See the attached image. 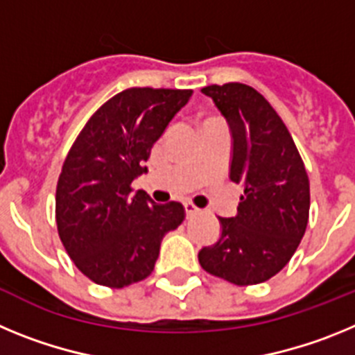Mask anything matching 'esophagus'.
Masks as SVG:
<instances>
[{
  "mask_svg": "<svg viewBox=\"0 0 355 355\" xmlns=\"http://www.w3.org/2000/svg\"><path fill=\"white\" fill-rule=\"evenodd\" d=\"M184 211H187V216L190 218V216H196L200 209L197 206H193L192 202H184Z\"/></svg>",
  "mask_w": 355,
  "mask_h": 355,
  "instance_id": "obj_1",
  "label": "esophagus"
}]
</instances>
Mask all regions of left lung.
Instances as JSON below:
<instances>
[{
    "instance_id": "left-lung-1",
    "label": "left lung",
    "mask_w": 355,
    "mask_h": 355,
    "mask_svg": "<svg viewBox=\"0 0 355 355\" xmlns=\"http://www.w3.org/2000/svg\"><path fill=\"white\" fill-rule=\"evenodd\" d=\"M227 122L229 178L241 184L238 213L218 216L220 238L199 250L206 272L238 286L265 283L284 268L306 233L309 180L290 131L265 97L243 83L209 85Z\"/></svg>"
}]
</instances>
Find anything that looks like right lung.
<instances>
[{"mask_svg": "<svg viewBox=\"0 0 355 355\" xmlns=\"http://www.w3.org/2000/svg\"><path fill=\"white\" fill-rule=\"evenodd\" d=\"M192 90L128 89L106 101L72 144L56 184V225L65 250L90 281L110 288L155 270L163 236L184 208L156 205L131 183Z\"/></svg>", "mask_w": 355, "mask_h": 355, "instance_id": "1", "label": "right lung"}]
</instances>
